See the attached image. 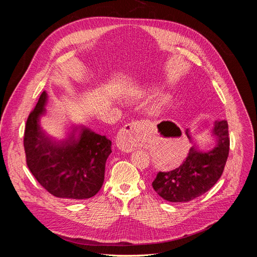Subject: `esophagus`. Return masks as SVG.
Listing matches in <instances>:
<instances>
[{"label":"esophagus","mask_w":257,"mask_h":257,"mask_svg":"<svg viewBox=\"0 0 257 257\" xmlns=\"http://www.w3.org/2000/svg\"><path fill=\"white\" fill-rule=\"evenodd\" d=\"M140 121H131L120 129L117 136V146L119 149L126 152H131L137 145V140L139 137Z\"/></svg>","instance_id":"esophagus-1"}]
</instances>
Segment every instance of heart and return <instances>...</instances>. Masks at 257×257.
Here are the masks:
<instances>
[{"label": "heart", "instance_id": "1", "mask_svg": "<svg viewBox=\"0 0 257 257\" xmlns=\"http://www.w3.org/2000/svg\"><path fill=\"white\" fill-rule=\"evenodd\" d=\"M169 101V98H168V96H161L160 97V99L158 100V103L156 104V106L153 108V110L154 109H158V108L161 106V105H164L165 103H167Z\"/></svg>", "mask_w": 257, "mask_h": 257}]
</instances>
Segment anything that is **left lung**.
<instances>
[{
  "label": "left lung",
  "instance_id": "obj_1",
  "mask_svg": "<svg viewBox=\"0 0 257 257\" xmlns=\"http://www.w3.org/2000/svg\"><path fill=\"white\" fill-rule=\"evenodd\" d=\"M185 134L193 142L188 130ZM212 134L218 139L212 150L201 152L193 146L178 168L157 173L152 186L161 198L170 202H188L217 183L223 174L230 146L227 120H215Z\"/></svg>",
  "mask_w": 257,
  "mask_h": 257
}]
</instances>
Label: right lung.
<instances>
[{"label":"right lung","mask_w":257,"mask_h":257,"mask_svg":"<svg viewBox=\"0 0 257 257\" xmlns=\"http://www.w3.org/2000/svg\"><path fill=\"white\" fill-rule=\"evenodd\" d=\"M43 91L25 127L26 163L38 183L61 199L82 200L96 195L104 182L105 164L111 153V141L87 128L57 144L40 129L39 117L46 109Z\"/></svg>","instance_id":"obj_1"}]
</instances>
